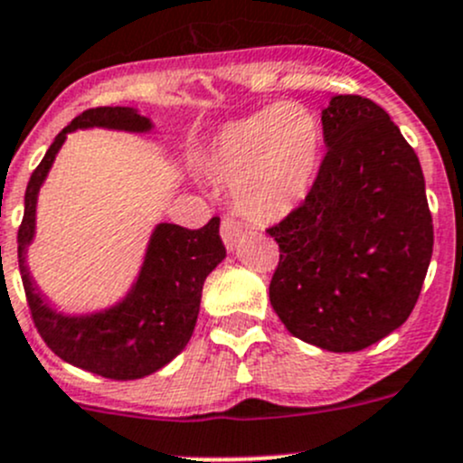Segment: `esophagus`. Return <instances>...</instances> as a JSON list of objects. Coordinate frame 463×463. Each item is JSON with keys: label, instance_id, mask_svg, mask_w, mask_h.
I'll return each mask as SVG.
<instances>
[{"label": "esophagus", "instance_id": "obj_1", "mask_svg": "<svg viewBox=\"0 0 463 463\" xmlns=\"http://www.w3.org/2000/svg\"><path fill=\"white\" fill-rule=\"evenodd\" d=\"M241 235H244V231H241V226L235 222V219H228V217L222 219V240L228 250L235 249L237 241L241 240Z\"/></svg>", "mask_w": 463, "mask_h": 463}]
</instances>
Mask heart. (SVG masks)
I'll use <instances>...</instances> for the list:
<instances>
[{"label": "heart", "mask_w": 463, "mask_h": 463, "mask_svg": "<svg viewBox=\"0 0 463 463\" xmlns=\"http://www.w3.org/2000/svg\"><path fill=\"white\" fill-rule=\"evenodd\" d=\"M322 154V128L298 102L261 109L228 125L205 154V170L232 185L237 208L255 222H275L307 199Z\"/></svg>", "instance_id": "b5f03b06"}]
</instances>
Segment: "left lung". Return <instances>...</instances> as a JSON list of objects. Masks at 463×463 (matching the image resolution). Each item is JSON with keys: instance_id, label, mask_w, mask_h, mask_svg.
Returning <instances> with one entry per match:
<instances>
[{"instance_id": "1", "label": "left lung", "mask_w": 463, "mask_h": 463, "mask_svg": "<svg viewBox=\"0 0 463 463\" xmlns=\"http://www.w3.org/2000/svg\"><path fill=\"white\" fill-rule=\"evenodd\" d=\"M326 154L307 199L266 228L279 246L270 307L296 338L361 352L399 329L432 258L421 163L387 111L363 96L322 109Z\"/></svg>"}]
</instances>
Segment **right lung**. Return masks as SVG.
I'll list each match as a JSON object with an SVG mask.
<instances>
[{
	"label": "right lung",
	"mask_w": 463,
	"mask_h": 463,
	"mask_svg": "<svg viewBox=\"0 0 463 463\" xmlns=\"http://www.w3.org/2000/svg\"><path fill=\"white\" fill-rule=\"evenodd\" d=\"M87 128L149 132L152 123L129 107H96L76 116L55 137L26 185L24 217L17 231L22 284L31 318L55 356L98 376L137 381L165 367L188 345L197 325L203 282L226 258V249L219 237V217L197 231L158 223L138 279L125 300L89 316H64L51 309L26 269V246L35 235L37 193L55 154L69 132Z\"/></svg>",
	"instance_id": "add662e5"
}]
</instances>
